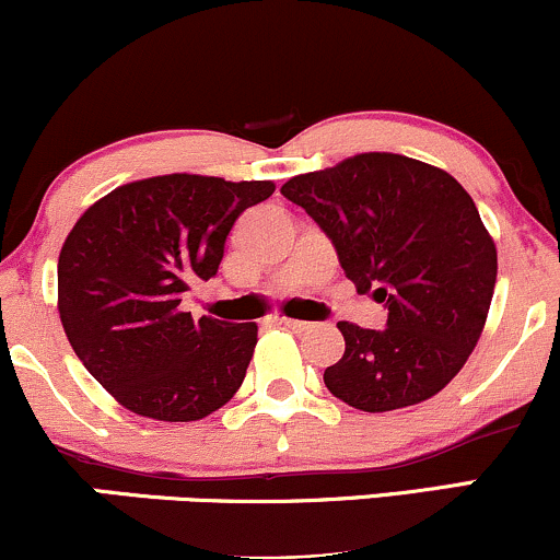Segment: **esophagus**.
<instances>
[{"instance_id":"1","label":"esophagus","mask_w":560,"mask_h":560,"mask_svg":"<svg viewBox=\"0 0 560 560\" xmlns=\"http://www.w3.org/2000/svg\"><path fill=\"white\" fill-rule=\"evenodd\" d=\"M281 324H284L287 329H292V331L313 329V324H307V320H298V318H281Z\"/></svg>"}]
</instances>
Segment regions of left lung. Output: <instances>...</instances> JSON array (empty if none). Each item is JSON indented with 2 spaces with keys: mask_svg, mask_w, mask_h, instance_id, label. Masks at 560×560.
Instances as JSON below:
<instances>
[{
  "mask_svg": "<svg viewBox=\"0 0 560 560\" xmlns=\"http://www.w3.org/2000/svg\"><path fill=\"white\" fill-rule=\"evenodd\" d=\"M329 236L347 279L389 311L387 329L339 320L345 355L324 371L334 397L365 410L419 405L445 389L477 347L498 249L447 171L363 152L281 186Z\"/></svg>",
  "mask_w": 560,
  "mask_h": 560,
  "instance_id": "1",
  "label": "left lung"
}]
</instances>
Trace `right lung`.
I'll return each instance as SVG.
<instances>
[{
	"label": "right lung",
	"mask_w": 560,
	"mask_h": 560,
	"mask_svg": "<svg viewBox=\"0 0 560 560\" xmlns=\"http://www.w3.org/2000/svg\"><path fill=\"white\" fill-rule=\"evenodd\" d=\"M273 182L168 173L96 199L57 260V311L86 371L131 413L199 421L242 387L258 324L182 311L197 281L218 273L244 210Z\"/></svg>",
	"instance_id": "obj_1"
}]
</instances>
